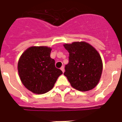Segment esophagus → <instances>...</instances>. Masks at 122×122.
Instances as JSON below:
<instances>
[{
    "mask_svg": "<svg viewBox=\"0 0 122 122\" xmlns=\"http://www.w3.org/2000/svg\"><path fill=\"white\" fill-rule=\"evenodd\" d=\"M60 70H62V72H64V71H65L64 66H62L61 67V68H60Z\"/></svg>",
    "mask_w": 122,
    "mask_h": 122,
    "instance_id": "esophagus-1",
    "label": "esophagus"
}]
</instances>
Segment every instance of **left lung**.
Returning a JSON list of instances; mask_svg holds the SVG:
<instances>
[{
  "label": "left lung",
  "instance_id": "obj_1",
  "mask_svg": "<svg viewBox=\"0 0 122 122\" xmlns=\"http://www.w3.org/2000/svg\"><path fill=\"white\" fill-rule=\"evenodd\" d=\"M69 52V63L65 65L64 75L71 86L80 91H88L100 81L103 63L98 51L85 42L65 43Z\"/></svg>",
  "mask_w": 122,
  "mask_h": 122
}]
</instances>
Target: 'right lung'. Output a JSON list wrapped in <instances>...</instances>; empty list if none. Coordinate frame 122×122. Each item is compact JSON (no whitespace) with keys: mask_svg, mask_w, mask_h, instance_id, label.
Here are the masks:
<instances>
[{"mask_svg":"<svg viewBox=\"0 0 122 122\" xmlns=\"http://www.w3.org/2000/svg\"><path fill=\"white\" fill-rule=\"evenodd\" d=\"M52 49L48 46H31L22 53L18 62V72L22 84L32 92L42 94L54 87L62 71L51 59Z\"/></svg>","mask_w":122,"mask_h":122,"instance_id":"right-lung-1","label":"right lung"}]
</instances>
